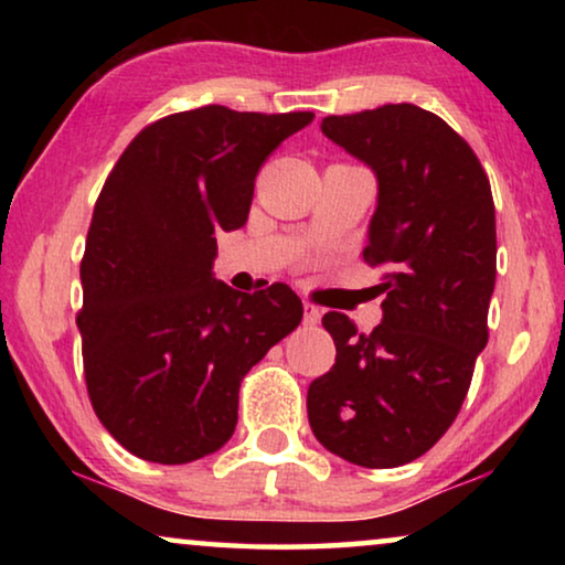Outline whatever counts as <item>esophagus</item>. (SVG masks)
Here are the masks:
<instances>
[{
    "mask_svg": "<svg viewBox=\"0 0 565 565\" xmlns=\"http://www.w3.org/2000/svg\"><path fill=\"white\" fill-rule=\"evenodd\" d=\"M321 321V308L313 306V303H303V323L306 327H316V323Z\"/></svg>",
    "mask_w": 565,
    "mask_h": 565,
    "instance_id": "obj_1",
    "label": "esophagus"
}]
</instances>
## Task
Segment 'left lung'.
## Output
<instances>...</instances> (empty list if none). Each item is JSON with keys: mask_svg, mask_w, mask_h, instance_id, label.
I'll return each instance as SVG.
<instances>
[{"mask_svg": "<svg viewBox=\"0 0 565 565\" xmlns=\"http://www.w3.org/2000/svg\"><path fill=\"white\" fill-rule=\"evenodd\" d=\"M321 130L377 177L362 257L385 267V300L370 334L344 313L323 316L337 360L308 388V422L339 458L396 468L450 429L489 342L491 184L466 138L416 105L329 115Z\"/></svg>", "mask_w": 565, "mask_h": 565, "instance_id": "1", "label": "left lung"}]
</instances>
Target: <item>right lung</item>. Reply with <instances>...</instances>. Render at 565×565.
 <instances>
[{
  "mask_svg": "<svg viewBox=\"0 0 565 565\" xmlns=\"http://www.w3.org/2000/svg\"><path fill=\"white\" fill-rule=\"evenodd\" d=\"M313 113L223 105L146 126L115 161L82 257L84 381L97 419L136 458L182 466L234 435L244 375L303 319L285 282L215 280V231L242 228L254 180Z\"/></svg>",
  "mask_w": 565,
  "mask_h": 565,
  "instance_id": "1",
  "label": "right lung"
}]
</instances>
